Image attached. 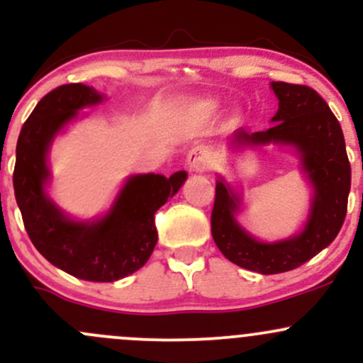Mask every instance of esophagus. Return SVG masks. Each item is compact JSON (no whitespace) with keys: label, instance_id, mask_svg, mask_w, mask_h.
Wrapping results in <instances>:
<instances>
[{"label":"esophagus","instance_id":"obj_1","mask_svg":"<svg viewBox=\"0 0 363 363\" xmlns=\"http://www.w3.org/2000/svg\"><path fill=\"white\" fill-rule=\"evenodd\" d=\"M211 152L205 147H195L188 155V167L193 172H205L211 167Z\"/></svg>","mask_w":363,"mask_h":363}]
</instances>
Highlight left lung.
Returning <instances> with one entry per match:
<instances>
[{
  "mask_svg": "<svg viewBox=\"0 0 363 363\" xmlns=\"http://www.w3.org/2000/svg\"><path fill=\"white\" fill-rule=\"evenodd\" d=\"M279 100L272 126L247 133L237 130L235 145H294L302 160L303 172L314 188L309 219L302 233L281 242H259L235 221L239 196L223 179L216 184L211 232L216 246L232 263L259 274L294 270L316 256L337 237L347 211L351 188V164L340 124L327 101L300 84H270Z\"/></svg>",
  "mask_w": 363,
  "mask_h": 363,
  "instance_id": "left-lung-1",
  "label": "left lung"
}]
</instances>
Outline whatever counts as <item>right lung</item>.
I'll return each mask as SVG.
<instances>
[{"mask_svg":"<svg viewBox=\"0 0 363 363\" xmlns=\"http://www.w3.org/2000/svg\"><path fill=\"white\" fill-rule=\"evenodd\" d=\"M104 100L84 84H65L38 101L21 130L13 189L33 246L54 267L94 283H112L147 263L158 242L156 211L179 191L186 172L133 175L101 219L72 221L47 196V152L52 138L80 108Z\"/></svg>","mask_w":363,"mask_h":363,"instance_id":"add662e5","label":"right lung"}]
</instances>
